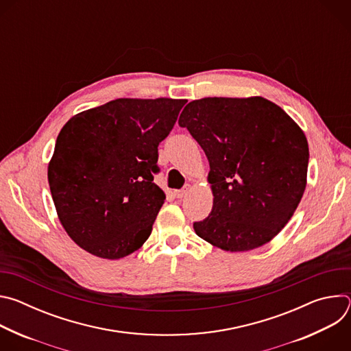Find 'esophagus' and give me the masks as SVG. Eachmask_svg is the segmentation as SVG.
Here are the masks:
<instances>
[{"label":"esophagus","mask_w":351,"mask_h":351,"mask_svg":"<svg viewBox=\"0 0 351 351\" xmlns=\"http://www.w3.org/2000/svg\"><path fill=\"white\" fill-rule=\"evenodd\" d=\"M189 190H190V184H186L183 189L175 190V191H173V195H175L176 198H183V197H186V194L189 193Z\"/></svg>","instance_id":"obj_1"}]
</instances>
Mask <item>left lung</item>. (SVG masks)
I'll return each mask as SVG.
<instances>
[{
	"label": "left lung",
	"instance_id": "8db88e82",
	"mask_svg": "<svg viewBox=\"0 0 351 351\" xmlns=\"http://www.w3.org/2000/svg\"><path fill=\"white\" fill-rule=\"evenodd\" d=\"M179 125L210 162L211 214L193 228L225 252L271 241L290 221L307 184L304 132L263 97H207L189 103Z\"/></svg>",
	"mask_w": 351,
	"mask_h": 351
}]
</instances>
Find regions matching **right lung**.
Masks as SVG:
<instances>
[{
    "label": "right lung",
    "mask_w": 351,
    "mask_h": 351,
    "mask_svg": "<svg viewBox=\"0 0 351 351\" xmlns=\"http://www.w3.org/2000/svg\"><path fill=\"white\" fill-rule=\"evenodd\" d=\"M187 99L118 98L61 129L48 183L58 218L87 253L119 260L152 234L165 193L154 183L158 144Z\"/></svg>",
    "instance_id": "1"
}]
</instances>
